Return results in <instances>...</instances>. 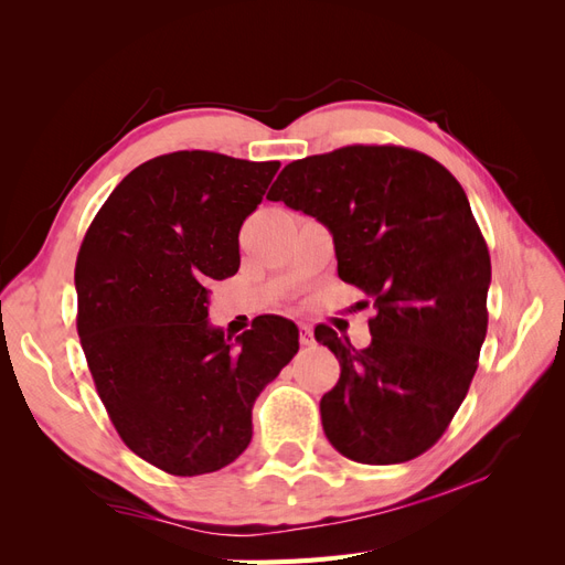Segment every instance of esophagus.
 <instances>
[{
	"mask_svg": "<svg viewBox=\"0 0 565 565\" xmlns=\"http://www.w3.org/2000/svg\"><path fill=\"white\" fill-rule=\"evenodd\" d=\"M299 341H301V347H311L313 344V328L311 324H299Z\"/></svg>",
	"mask_w": 565,
	"mask_h": 565,
	"instance_id": "esophagus-1",
	"label": "esophagus"
}]
</instances>
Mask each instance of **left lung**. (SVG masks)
<instances>
[{
    "instance_id": "left-lung-1",
    "label": "left lung",
    "mask_w": 565,
    "mask_h": 565,
    "mask_svg": "<svg viewBox=\"0 0 565 565\" xmlns=\"http://www.w3.org/2000/svg\"><path fill=\"white\" fill-rule=\"evenodd\" d=\"M266 198L332 233L339 278L374 309L365 349L316 328L341 367L320 401L324 436L361 465L419 457L465 401L488 332L490 254L465 188L424 152L347 146L289 162Z\"/></svg>"
}]
</instances>
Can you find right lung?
Segmentation results:
<instances>
[{
  "label": "right lung",
  "mask_w": 565,
  "mask_h": 565,
  "mask_svg": "<svg viewBox=\"0 0 565 565\" xmlns=\"http://www.w3.org/2000/svg\"><path fill=\"white\" fill-rule=\"evenodd\" d=\"M280 162L179 150L117 183L84 235L77 334L125 446L167 473H212L252 440V405L299 351L292 320L226 339L210 282L241 268L243 221Z\"/></svg>",
  "instance_id": "add662e5"
}]
</instances>
